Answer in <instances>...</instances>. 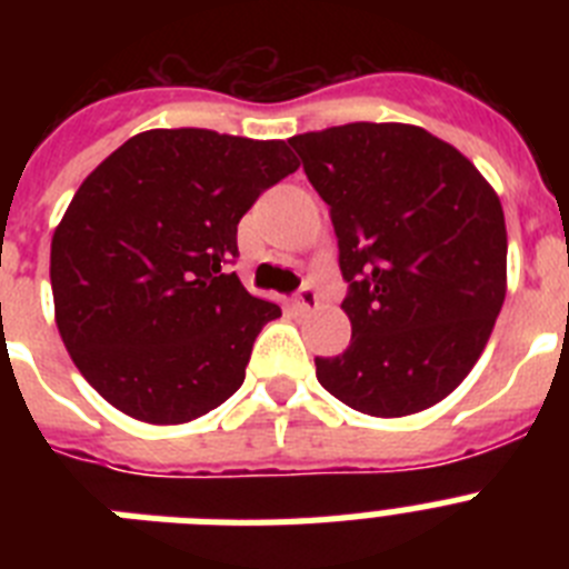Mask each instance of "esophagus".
Instances as JSON below:
<instances>
[{"mask_svg": "<svg viewBox=\"0 0 569 569\" xmlns=\"http://www.w3.org/2000/svg\"><path fill=\"white\" fill-rule=\"evenodd\" d=\"M293 305L299 313H313V310L319 308V293H316L313 288H301L299 293L293 296Z\"/></svg>", "mask_w": 569, "mask_h": 569, "instance_id": "obj_1", "label": "esophagus"}]
</instances>
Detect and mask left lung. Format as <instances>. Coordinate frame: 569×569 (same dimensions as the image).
I'll use <instances>...</instances> for the list:
<instances>
[{
	"instance_id": "1",
	"label": "left lung",
	"mask_w": 569,
	"mask_h": 569,
	"mask_svg": "<svg viewBox=\"0 0 569 569\" xmlns=\"http://www.w3.org/2000/svg\"><path fill=\"white\" fill-rule=\"evenodd\" d=\"M330 204L350 345L316 379L365 416L401 419L467 379L507 293L499 193L461 150L405 122L290 139Z\"/></svg>"
}]
</instances>
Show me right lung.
<instances>
[{
	"label": "right lung",
	"mask_w": 569,
	"mask_h": 569,
	"mask_svg": "<svg viewBox=\"0 0 569 569\" xmlns=\"http://www.w3.org/2000/svg\"><path fill=\"white\" fill-rule=\"evenodd\" d=\"M296 168L281 139L156 128L79 184L50 241L53 313L108 405L144 425H188L239 390L281 308L228 273L236 224Z\"/></svg>",
	"instance_id": "obj_1"
}]
</instances>
